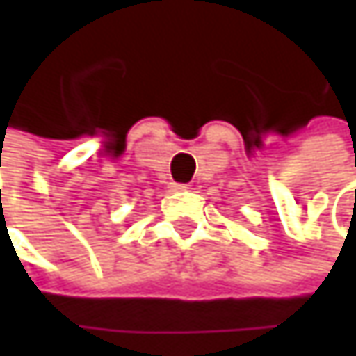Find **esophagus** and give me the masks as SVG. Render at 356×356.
<instances>
[{
  "label": "esophagus",
  "instance_id": "esophagus-1",
  "mask_svg": "<svg viewBox=\"0 0 356 356\" xmlns=\"http://www.w3.org/2000/svg\"><path fill=\"white\" fill-rule=\"evenodd\" d=\"M171 189H173V191H189L191 185H187V183H173Z\"/></svg>",
  "mask_w": 356,
  "mask_h": 356
}]
</instances>
